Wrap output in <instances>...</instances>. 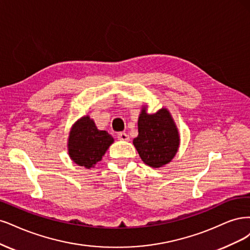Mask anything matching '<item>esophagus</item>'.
<instances>
[{
  "instance_id": "34e87169",
  "label": "esophagus",
  "mask_w": 250,
  "mask_h": 250,
  "mask_svg": "<svg viewBox=\"0 0 250 250\" xmlns=\"http://www.w3.org/2000/svg\"><path fill=\"white\" fill-rule=\"evenodd\" d=\"M117 138H118V140H122V141H128V140H130V137H128V135L126 133H124V132L118 133Z\"/></svg>"
}]
</instances>
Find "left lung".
Segmentation results:
<instances>
[{
    "instance_id": "1",
    "label": "left lung",
    "mask_w": 250,
    "mask_h": 250,
    "mask_svg": "<svg viewBox=\"0 0 250 250\" xmlns=\"http://www.w3.org/2000/svg\"><path fill=\"white\" fill-rule=\"evenodd\" d=\"M138 133L133 143L143 162L150 167L169 163L178 151L179 132L166 109L155 114H147L143 109L138 119Z\"/></svg>"
}]
</instances>
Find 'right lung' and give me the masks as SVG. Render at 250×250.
Segmentation results:
<instances>
[{
	"mask_svg": "<svg viewBox=\"0 0 250 250\" xmlns=\"http://www.w3.org/2000/svg\"><path fill=\"white\" fill-rule=\"evenodd\" d=\"M113 138L106 131H99L89 116H84L72 126L68 138L69 157L80 166L90 168L99 161Z\"/></svg>",
	"mask_w": 250,
	"mask_h": 250,
	"instance_id": "right-lung-1",
	"label": "right lung"
}]
</instances>
